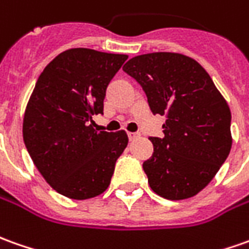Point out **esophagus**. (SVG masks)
<instances>
[{
	"mask_svg": "<svg viewBox=\"0 0 249 249\" xmlns=\"http://www.w3.org/2000/svg\"><path fill=\"white\" fill-rule=\"evenodd\" d=\"M128 138H129V140H135L136 138H139V133H132V132H129L128 133Z\"/></svg>",
	"mask_w": 249,
	"mask_h": 249,
	"instance_id": "esophagus-1",
	"label": "esophagus"
}]
</instances>
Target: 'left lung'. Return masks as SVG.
<instances>
[{"instance_id":"obj_1","label":"left lung","mask_w":249,"mask_h":249,"mask_svg":"<svg viewBox=\"0 0 249 249\" xmlns=\"http://www.w3.org/2000/svg\"><path fill=\"white\" fill-rule=\"evenodd\" d=\"M142 86L154 114L165 116L163 138H150L143 162L157 195L182 200L207 187L231 148V109L206 69L180 53H148L125 64Z\"/></svg>"}]
</instances>
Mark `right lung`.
<instances>
[{
	"label": "right lung",
	"mask_w": 249,
	"mask_h": 249,
	"mask_svg": "<svg viewBox=\"0 0 249 249\" xmlns=\"http://www.w3.org/2000/svg\"><path fill=\"white\" fill-rule=\"evenodd\" d=\"M126 58L84 47L65 50L43 69L27 103V151L47 184L69 199L105 192L128 144L125 131L98 132L92 121L103 113L106 89Z\"/></svg>",
	"instance_id": "right-lung-1"
}]
</instances>
